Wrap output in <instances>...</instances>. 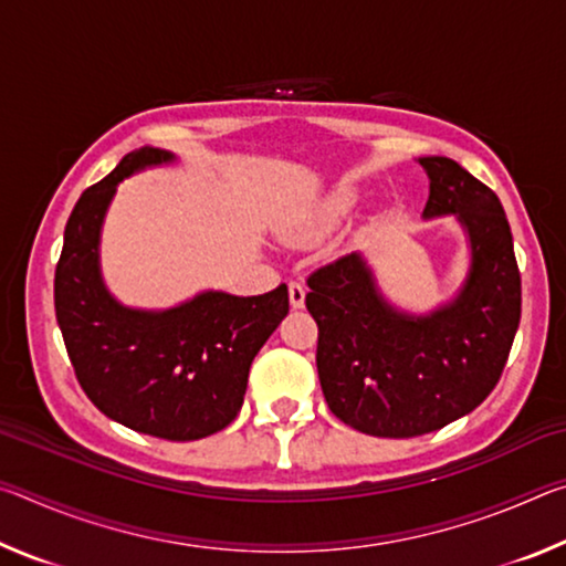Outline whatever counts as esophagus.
I'll use <instances>...</instances> for the list:
<instances>
[{
  "label": "esophagus",
  "instance_id": "34e87169",
  "mask_svg": "<svg viewBox=\"0 0 566 566\" xmlns=\"http://www.w3.org/2000/svg\"><path fill=\"white\" fill-rule=\"evenodd\" d=\"M304 296H306L304 284L302 282H290V302H292L294 310H302Z\"/></svg>",
  "mask_w": 566,
  "mask_h": 566
}]
</instances>
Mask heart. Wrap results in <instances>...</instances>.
<instances>
[{"label": "heart", "mask_w": 566, "mask_h": 566, "mask_svg": "<svg viewBox=\"0 0 566 566\" xmlns=\"http://www.w3.org/2000/svg\"><path fill=\"white\" fill-rule=\"evenodd\" d=\"M357 202V191L352 187H342L334 191V195L319 207V224H329L334 219H339L342 214H347L349 209Z\"/></svg>", "instance_id": "obj_1"}]
</instances>
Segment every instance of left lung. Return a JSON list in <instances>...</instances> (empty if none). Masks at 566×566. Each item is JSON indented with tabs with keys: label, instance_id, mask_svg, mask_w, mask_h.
I'll return each instance as SVG.
<instances>
[{
	"label": "left lung",
	"instance_id": "8db88e82",
	"mask_svg": "<svg viewBox=\"0 0 566 566\" xmlns=\"http://www.w3.org/2000/svg\"><path fill=\"white\" fill-rule=\"evenodd\" d=\"M424 217L457 214L472 272L454 304L407 317L381 302L357 254L310 274L317 371L334 417L371 437L437 432L492 395L522 317V276L500 197L447 157H421Z\"/></svg>",
	"mask_w": 566,
	"mask_h": 566
}]
</instances>
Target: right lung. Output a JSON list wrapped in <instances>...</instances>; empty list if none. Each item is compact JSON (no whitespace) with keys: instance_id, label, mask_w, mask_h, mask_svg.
Masks as SVG:
<instances>
[{"instance_id":"add662e5","label":"right lung","mask_w":566,"mask_h":566,"mask_svg":"<svg viewBox=\"0 0 566 566\" xmlns=\"http://www.w3.org/2000/svg\"><path fill=\"white\" fill-rule=\"evenodd\" d=\"M145 147L82 191L54 270V312L76 381L109 419L169 442L224 429L244 401L249 367L290 312L286 284L260 296L199 294L177 310H124L99 280L104 209L134 169L169 161Z\"/></svg>"}]
</instances>
